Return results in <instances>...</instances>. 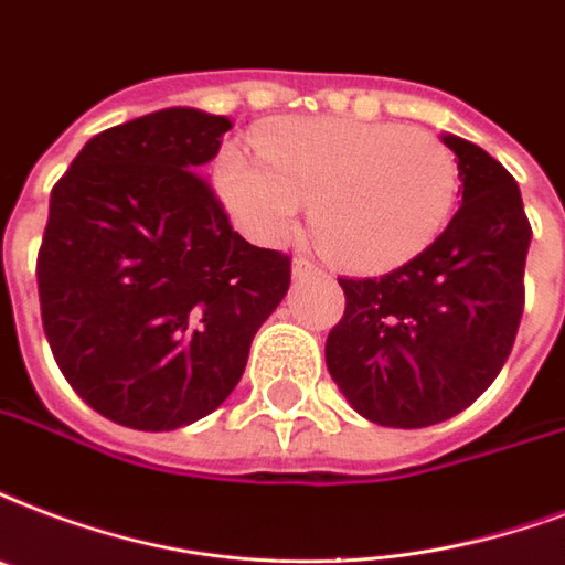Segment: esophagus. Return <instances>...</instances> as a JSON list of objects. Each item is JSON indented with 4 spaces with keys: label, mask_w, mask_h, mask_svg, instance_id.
<instances>
[{
    "label": "esophagus",
    "mask_w": 565,
    "mask_h": 565,
    "mask_svg": "<svg viewBox=\"0 0 565 565\" xmlns=\"http://www.w3.org/2000/svg\"><path fill=\"white\" fill-rule=\"evenodd\" d=\"M320 273V266L308 260V257H296L292 260V278H311V275Z\"/></svg>",
    "instance_id": "1"
}]
</instances>
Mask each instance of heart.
<instances>
[{"label": "heart", "mask_w": 565, "mask_h": 565, "mask_svg": "<svg viewBox=\"0 0 565 565\" xmlns=\"http://www.w3.org/2000/svg\"><path fill=\"white\" fill-rule=\"evenodd\" d=\"M257 157L227 148L215 192L236 227L284 243L311 204L317 243L331 260L382 273L424 252L454 213L459 168L426 129L364 120H281L257 139Z\"/></svg>", "instance_id": "b5f03b06"}]
</instances>
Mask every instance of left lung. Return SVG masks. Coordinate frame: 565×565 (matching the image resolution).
<instances>
[{
	"instance_id": "1",
	"label": "left lung",
	"mask_w": 565,
	"mask_h": 565,
	"mask_svg": "<svg viewBox=\"0 0 565 565\" xmlns=\"http://www.w3.org/2000/svg\"><path fill=\"white\" fill-rule=\"evenodd\" d=\"M445 145L462 178L445 234L382 278H338L347 308L326 364L350 406L382 426L420 429L471 406L522 322L531 222L519 183L471 141Z\"/></svg>"
}]
</instances>
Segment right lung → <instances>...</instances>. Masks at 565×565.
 Here are the masks:
<instances>
[{
    "mask_svg": "<svg viewBox=\"0 0 565 565\" xmlns=\"http://www.w3.org/2000/svg\"><path fill=\"white\" fill-rule=\"evenodd\" d=\"M227 129L198 109L103 129L50 195L43 331L73 391L120 426L166 433L215 412L290 287V254L245 243L198 174Z\"/></svg>",
    "mask_w": 565,
    "mask_h": 565,
    "instance_id": "obj_1",
    "label": "right lung"
}]
</instances>
